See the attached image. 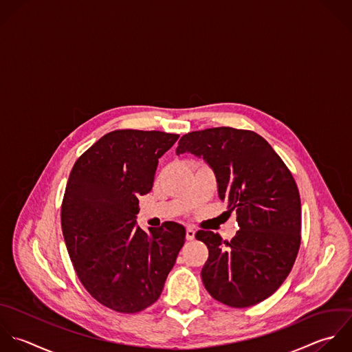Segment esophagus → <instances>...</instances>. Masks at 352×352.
<instances>
[{
  "instance_id": "34e87169",
  "label": "esophagus",
  "mask_w": 352,
  "mask_h": 352,
  "mask_svg": "<svg viewBox=\"0 0 352 352\" xmlns=\"http://www.w3.org/2000/svg\"><path fill=\"white\" fill-rule=\"evenodd\" d=\"M195 234H196V232L192 228H186V240H189V241L193 240Z\"/></svg>"
}]
</instances>
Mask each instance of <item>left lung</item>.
Masks as SVG:
<instances>
[{
	"label": "left lung",
	"instance_id": "1",
	"mask_svg": "<svg viewBox=\"0 0 352 352\" xmlns=\"http://www.w3.org/2000/svg\"><path fill=\"white\" fill-rule=\"evenodd\" d=\"M192 153L212 168L218 196L237 212L232 241L199 230L208 247L201 278L208 294L230 307H250L285 281L300 247L302 206L296 182L259 134L214 127L185 134L177 155Z\"/></svg>",
	"mask_w": 352,
	"mask_h": 352
}]
</instances>
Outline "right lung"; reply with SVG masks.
Masks as SVG:
<instances>
[{"label": "right lung", "instance_id": "add662e5", "mask_svg": "<svg viewBox=\"0 0 352 352\" xmlns=\"http://www.w3.org/2000/svg\"><path fill=\"white\" fill-rule=\"evenodd\" d=\"M178 134L116 130L74 164L61 206V229L78 278L102 306L138 313L155 303L185 243V228L142 230L138 197L149 193L159 159Z\"/></svg>", "mask_w": 352, "mask_h": 352}]
</instances>
